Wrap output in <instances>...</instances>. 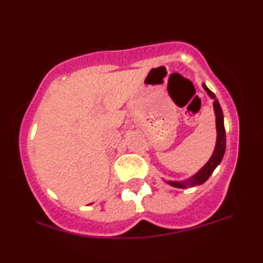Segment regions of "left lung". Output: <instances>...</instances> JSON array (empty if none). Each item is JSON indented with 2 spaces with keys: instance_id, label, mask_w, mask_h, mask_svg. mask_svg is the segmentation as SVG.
<instances>
[{
  "instance_id": "1",
  "label": "left lung",
  "mask_w": 263,
  "mask_h": 263,
  "mask_svg": "<svg viewBox=\"0 0 263 263\" xmlns=\"http://www.w3.org/2000/svg\"><path fill=\"white\" fill-rule=\"evenodd\" d=\"M203 87L205 91L208 92V95L210 96L211 99L214 100V111H215V116H216V144H215V149H214L213 155H211L210 159L206 162V164L201 168L198 173H195L194 176H192L188 179L184 180H170L167 182L170 185L174 186V188H180V189H185V188H190V186H195V185H200L204 182H206L209 179V177L213 174L214 170L220 164L221 162L222 157H224L225 153V146H226V135H225V127H224V115H222V110L220 107L219 101L216 100L215 95L214 92H211L209 89H208L206 85L203 84Z\"/></svg>"
}]
</instances>
